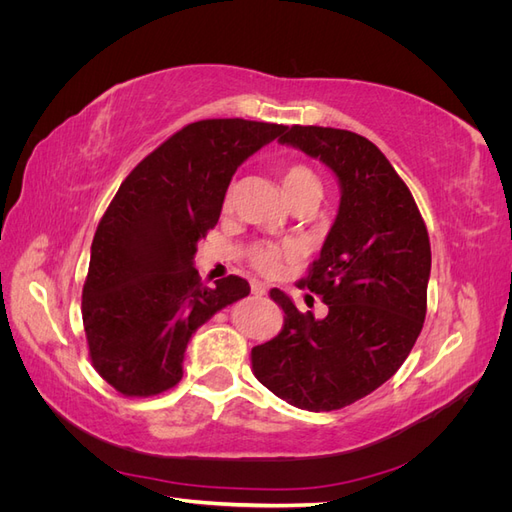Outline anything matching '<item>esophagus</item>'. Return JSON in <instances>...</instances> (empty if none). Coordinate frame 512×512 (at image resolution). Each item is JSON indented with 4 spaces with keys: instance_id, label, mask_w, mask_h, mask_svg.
<instances>
[{
    "instance_id": "obj_1",
    "label": "esophagus",
    "mask_w": 512,
    "mask_h": 512,
    "mask_svg": "<svg viewBox=\"0 0 512 512\" xmlns=\"http://www.w3.org/2000/svg\"><path fill=\"white\" fill-rule=\"evenodd\" d=\"M250 286H252V294H256V297H262V294H267V286L262 284V282L254 280Z\"/></svg>"
}]
</instances>
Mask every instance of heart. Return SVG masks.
Returning <instances> with one entry per match:
<instances>
[{
	"mask_svg": "<svg viewBox=\"0 0 512 512\" xmlns=\"http://www.w3.org/2000/svg\"><path fill=\"white\" fill-rule=\"evenodd\" d=\"M282 188L286 192L288 200H294L303 194H320V181L316 173L309 166L294 162L284 166L282 170ZM288 254V247L282 245H269V243H258L250 250V262L252 267L260 273H273L280 269L282 258Z\"/></svg>",
	"mask_w": 512,
	"mask_h": 512,
	"instance_id": "b5f03b06",
	"label": "heart"
}]
</instances>
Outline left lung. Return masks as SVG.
I'll return each instance as SVG.
<instances>
[{
  "mask_svg": "<svg viewBox=\"0 0 512 512\" xmlns=\"http://www.w3.org/2000/svg\"><path fill=\"white\" fill-rule=\"evenodd\" d=\"M292 145L327 164L342 190L337 218L299 288L329 305L316 320L273 288L284 327L252 348V371L280 399L331 412L376 391L408 359L427 314L431 247L408 185L365 136L292 126Z\"/></svg>",
  "mask_w": 512,
  "mask_h": 512,
  "instance_id": "8db88e82",
  "label": "left lung"
}]
</instances>
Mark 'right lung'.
<instances>
[{
    "label": "right lung",
    "mask_w": 512,
    "mask_h": 512,
    "mask_svg": "<svg viewBox=\"0 0 512 512\" xmlns=\"http://www.w3.org/2000/svg\"><path fill=\"white\" fill-rule=\"evenodd\" d=\"M284 130L247 119L194 121L119 185L91 243L81 312L89 359L121 395L173 389L194 331L250 294L239 275L205 286L194 254L220 220L235 170Z\"/></svg>",
    "instance_id": "right-lung-1"
}]
</instances>
